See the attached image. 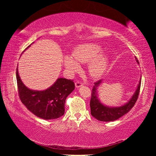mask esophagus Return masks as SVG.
Listing matches in <instances>:
<instances>
[{"instance_id":"1","label":"esophagus","mask_w":156,"mask_h":156,"mask_svg":"<svg viewBox=\"0 0 156 156\" xmlns=\"http://www.w3.org/2000/svg\"><path fill=\"white\" fill-rule=\"evenodd\" d=\"M83 83H81L80 81H77V82H76L75 83V85H76V87H77V88H78V87H80L81 86H83Z\"/></svg>"}]
</instances>
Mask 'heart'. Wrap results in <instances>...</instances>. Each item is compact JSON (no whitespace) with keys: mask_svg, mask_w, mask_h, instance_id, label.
<instances>
[{"mask_svg":"<svg viewBox=\"0 0 156 156\" xmlns=\"http://www.w3.org/2000/svg\"><path fill=\"white\" fill-rule=\"evenodd\" d=\"M101 47L93 43L83 44L76 47L73 53V57L66 56L64 65L71 73H76L80 71V66L78 63H86L90 61L89 65V73L94 78H98L106 72L108 59L106 54L100 53Z\"/></svg>","mask_w":156,"mask_h":156,"instance_id":"heart-1","label":"heart"}]
</instances>
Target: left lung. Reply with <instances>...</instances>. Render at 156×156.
I'll return each instance as SVG.
<instances>
[{
	"mask_svg": "<svg viewBox=\"0 0 156 156\" xmlns=\"http://www.w3.org/2000/svg\"><path fill=\"white\" fill-rule=\"evenodd\" d=\"M136 60L137 62L139 63L136 57ZM101 83V80L94 83V87L91 90V97L90 100L91 114L98 120L103 121V122H109V121L118 120V118L128 113L136 104L139 96L140 89L141 80H140L138 87H137L133 96L131 97V100H129L127 103L123 105V106L117 107H109L105 106L100 102L97 97V89Z\"/></svg>",
	"mask_w": 156,
	"mask_h": 156,
	"instance_id": "left-lung-1",
	"label": "left lung"
}]
</instances>
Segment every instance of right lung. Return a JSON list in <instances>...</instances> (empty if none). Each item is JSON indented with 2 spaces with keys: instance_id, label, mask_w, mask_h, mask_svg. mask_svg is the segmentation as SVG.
<instances>
[{
  "instance_id": "1",
  "label": "right lung",
  "mask_w": 156,
  "mask_h": 156,
  "mask_svg": "<svg viewBox=\"0 0 156 156\" xmlns=\"http://www.w3.org/2000/svg\"><path fill=\"white\" fill-rule=\"evenodd\" d=\"M16 80L18 95L22 103L37 117L44 120L56 119L64 115L66 98L75 89L72 80L61 78H58L56 83L46 90H31L21 81L18 68Z\"/></svg>"
}]
</instances>
